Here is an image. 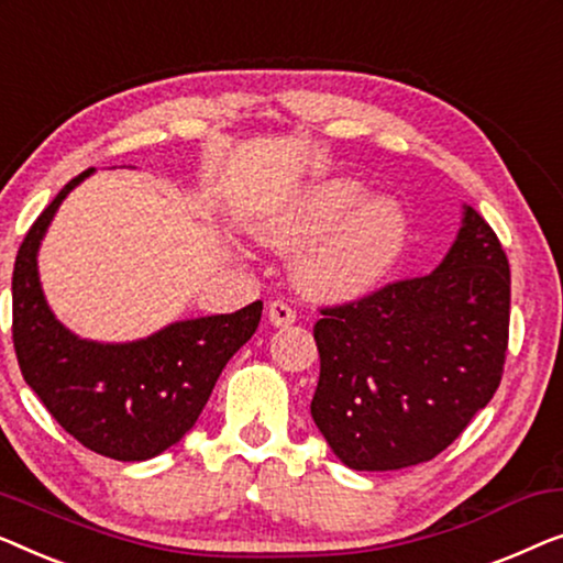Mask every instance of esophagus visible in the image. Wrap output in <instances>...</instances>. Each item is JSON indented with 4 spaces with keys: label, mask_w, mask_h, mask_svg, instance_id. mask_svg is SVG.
Returning a JSON list of instances; mask_svg holds the SVG:
<instances>
[{
    "label": "esophagus",
    "mask_w": 563,
    "mask_h": 563,
    "mask_svg": "<svg viewBox=\"0 0 563 563\" xmlns=\"http://www.w3.org/2000/svg\"><path fill=\"white\" fill-rule=\"evenodd\" d=\"M267 316H271L273 327H290L296 321V311L285 300H273L271 308H267Z\"/></svg>",
    "instance_id": "34e87169"
}]
</instances>
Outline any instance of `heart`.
<instances>
[{"instance_id": "obj_1", "label": "heart", "mask_w": 563, "mask_h": 563, "mask_svg": "<svg viewBox=\"0 0 563 563\" xmlns=\"http://www.w3.org/2000/svg\"><path fill=\"white\" fill-rule=\"evenodd\" d=\"M362 199L354 180H329L260 227L273 247L317 240L296 265V278L311 296L357 298L398 263L408 234L406 213L390 199Z\"/></svg>"}]
</instances>
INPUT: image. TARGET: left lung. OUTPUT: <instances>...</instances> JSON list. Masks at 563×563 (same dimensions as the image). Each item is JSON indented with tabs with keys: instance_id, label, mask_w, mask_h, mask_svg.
Returning a JSON list of instances; mask_svg holds the SVG:
<instances>
[{
	"instance_id": "left-lung-1",
	"label": "left lung",
	"mask_w": 563,
	"mask_h": 563,
	"mask_svg": "<svg viewBox=\"0 0 563 563\" xmlns=\"http://www.w3.org/2000/svg\"><path fill=\"white\" fill-rule=\"evenodd\" d=\"M508 327V257L493 227L464 206L437 271L321 308L313 423L352 470L429 462L493 400Z\"/></svg>"
}]
</instances>
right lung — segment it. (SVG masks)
Instances as JSON below:
<instances>
[{
  "instance_id": "obj_1",
  "label": "right lung",
  "mask_w": 563,
  "mask_h": 563,
  "mask_svg": "<svg viewBox=\"0 0 563 563\" xmlns=\"http://www.w3.org/2000/svg\"><path fill=\"white\" fill-rule=\"evenodd\" d=\"M91 173L63 186L20 244L12 342L25 383L70 437L117 462H145L194 429L221 369L257 331L263 300L176 321L140 342L101 344L70 334L47 308L37 250L60 201Z\"/></svg>"
}]
</instances>
